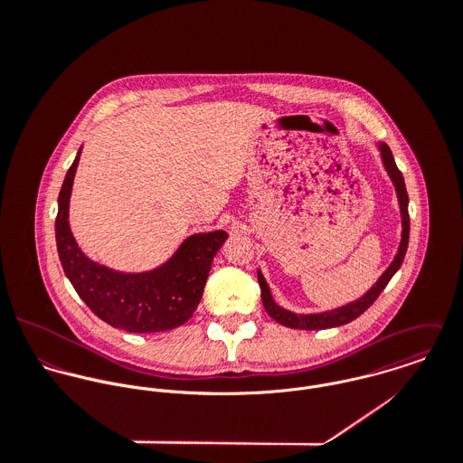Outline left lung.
Instances as JSON below:
<instances>
[{"mask_svg":"<svg viewBox=\"0 0 463 463\" xmlns=\"http://www.w3.org/2000/svg\"><path fill=\"white\" fill-rule=\"evenodd\" d=\"M380 151H382V160L383 165L396 187L397 199H399V208H401V224H402V233H401V242H399V250L397 255L392 260V264L387 267V270L380 276V279L356 301L344 305L340 308L328 310V312H321V314H308V316H301V314H294L288 312L285 308H281L279 305L274 303L269 285L265 281L262 272L259 270V283L262 288V303H264L265 312L279 325L287 326V328H294V330H326V328H335V326H342L347 325L351 321H354L356 317H360L376 299L378 296L383 292V288L387 287V283L391 281V278L397 272V269L402 264L406 250H408V239H410V215H408V194H406V187H404V178L401 175V171L397 169L396 160L392 156V151L387 144L380 142L378 144Z\"/></svg>","mask_w":463,"mask_h":463,"instance_id":"obj_1","label":"left lung"}]
</instances>
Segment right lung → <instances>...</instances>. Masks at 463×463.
<instances>
[{
	"instance_id": "obj_1",
	"label": "right lung",
	"mask_w": 463,
	"mask_h": 463,
	"mask_svg": "<svg viewBox=\"0 0 463 463\" xmlns=\"http://www.w3.org/2000/svg\"><path fill=\"white\" fill-rule=\"evenodd\" d=\"M80 155L81 147L67 171L55 221L59 259L76 294L101 321L119 330L153 333L185 325L198 308L212 260L228 233H196L165 264L146 272H119L92 262L78 248L67 221Z\"/></svg>"
}]
</instances>
